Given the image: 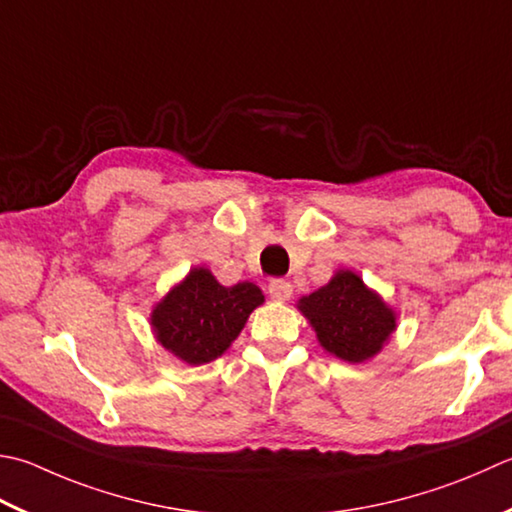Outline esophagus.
<instances>
[{
  "label": "esophagus",
  "instance_id": "34e87169",
  "mask_svg": "<svg viewBox=\"0 0 512 512\" xmlns=\"http://www.w3.org/2000/svg\"><path fill=\"white\" fill-rule=\"evenodd\" d=\"M268 295L270 299H275V302H288L290 295H293V286L286 279H273V282L268 284Z\"/></svg>",
  "mask_w": 512,
  "mask_h": 512
}]
</instances>
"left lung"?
I'll return each instance as SVG.
<instances>
[{
    "mask_svg": "<svg viewBox=\"0 0 512 512\" xmlns=\"http://www.w3.org/2000/svg\"><path fill=\"white\" fill-rule=\"evenodd\" d=\"M299 310L317 330L319 344L353 364L373 357L395 330L393 310L350 270H339L328 286L304 297Z\"/></svg>",
    "mask_w": 512,
    "mask_h": 512,
    "instance_id": "obj_1",
    "label": "left lung"
}]
</instances>
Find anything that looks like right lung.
<instances>
[{
  "label": "right lung",
  "instance_id": "add662e5",
  "mask_svg": "<svg viewBox=\"0 0 512 512\" xmlns=\"http://www.w3.org/2000/svg\"><path fill=\"white\" fill-rule=\"evenodd\" d=\"M264 302L262 290L242 282L219 286L206 268H193L153 310L159 342L186 364H208L242 333L248 315Z\"/></svg>",
  "mask_w": 512,
  "mask_h": 512
}]
</instances>
